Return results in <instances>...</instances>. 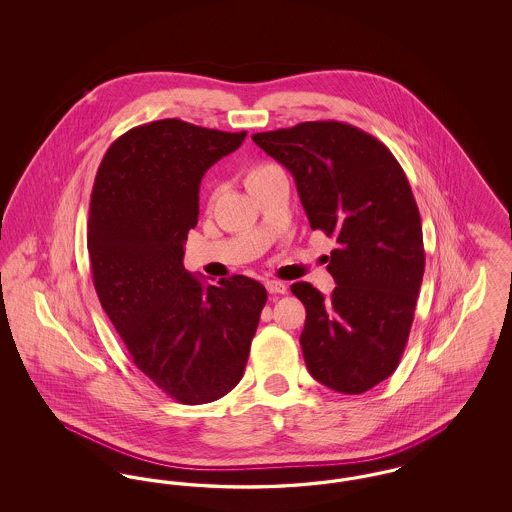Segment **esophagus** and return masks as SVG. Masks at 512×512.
I'll list each match as a JSON object with an SVG mask.
<instances>
[{
    "label": "esophagus",
    "instance_id": "34e87169",
    "mask_svg": "<svg viewBox=\"0 0 512 512\" xmlns=\"http://www.w3.org/2000/svg\"><path fill=\"white\" fill-rule=\"evenodd\" d=\"M267 292L270 295H282V293L288 292V286L284 282H280V280H268Z\"/></svg>",
    "mask_w": 512,
    "mask_h": 512
}]
</instances>
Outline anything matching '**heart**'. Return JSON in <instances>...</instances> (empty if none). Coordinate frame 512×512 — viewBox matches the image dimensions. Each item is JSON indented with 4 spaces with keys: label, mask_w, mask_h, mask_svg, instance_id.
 Masks as SVG:
<instances>
[{
    "label": "heart",
    "mask_w": 512,
    "mask_h": 512,
    "mask_svg": "<svg viewBox=\"0 0 512 512\" xmlns=\"http://www.w3.org/2000/svg\"><path fill=\"white\" fill-rule=\"evenodd\" d=\"M276 169H280V167H276V165H272V163H263V165H257V167L249 169L247 174H245V184H247V188H249V186H251L255 180L263 178L265 174H268V172L276 171Z\"/></svg>",
    "instance_id": "1"
}]
</instances>
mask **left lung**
I'll return each instance as SVG.
<instances>
[{"mask_svg": "<svg viewBox=\"0 0 512 512\" xmlns=\"http://www.w3.org/2000/svg\"><path fill=\"white\" fill-rule=\"evenodd\" d=\"M253 142L292 172L313 230L336 238L324 297L309 282L292 293L305 305L301 349L311 376L357 395L399 365L424 274L420 213L388 147L338 121L259 132Z\"/></svg>", "mask_w": 512, "mask_h": 512, "instance_id": "left-lung-1", "label": "left lung"}]
</instances>
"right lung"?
<instances>
[{
    "mask_svg": "<svg viewBox=\"0 0 512 512\" xmlns=\"http://www.w3.org/2000/svg\"><path fill=\"white\" fill-rule=\"evenodd\" d=\"M245 134L178 119L136 126L107 149L92 190L86 240L101 307L134 365L184 405L236 388L267 303L247 276L213 286L182 263L201 178Z\"/></svg>",
    "mask_w": 512,
    "mask_h": 512,
    "instance_id": "obj_1",
    "label": "right lung"
}]
</instances>
